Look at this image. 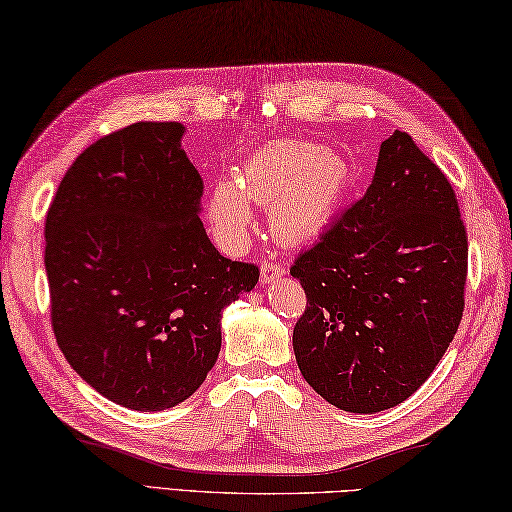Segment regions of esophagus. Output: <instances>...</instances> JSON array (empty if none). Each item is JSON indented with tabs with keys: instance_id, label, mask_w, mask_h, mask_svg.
<instances>
[{
	"instance_id": "obj_1",
	"label": "esophagus",
	"mask_w": 512,
	"mask_h": 512,
	"mask_svg": "<svg viewBox=\"0 0 512 512\" xmlns=\"http://www.w3.org/2000/svg\"><path fill=\"white\" fill-rule=\"evenodd\" d=\"M285 274V267L281 263H276V260H263L260 263V283H272L276 278H281Z\"/></svg>"
}]
</instances>
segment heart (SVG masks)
Here are the masks:
<instances>
[{
  "label": "heart",
  "mask_w": 512,
  "mask_h": 512,
  "mask_svg": "<svg viewBox=\"0 0 512 512\" xmlns=\"http://www.w3.org/2000/svg\"><path fill=\"white\" fill-rule=\"evenodd\" d=\"M352 182L350 162L316 142L278 140L258 149L236 180L218 182L211 214L227 234H243L252 207H269V225L287 245L314 240L330 225Z\"/></svg>",
  "instance_id": "b5f03b06"
}]
</instances>
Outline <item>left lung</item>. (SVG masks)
Returning a JSON list of instances; mask_svg holds the SVG:
<instances>
[{"label": "left lung", "mask_w": 512, "mask_h": 512, "mask_svg": "<svg viewBox=\"0 0 512 512\" xmlns=\"http://www.w3.org/2000/svg\"><path fill=\"white\" fill-rule=\"evenodd\" d=\"M301 374L332 406L372 414L426 383L464 316L468 234L455 189L406 131L381 144L361 200L298 254Z\"/></svg>", "instance_id": "left-lung-1"}]
</instances>
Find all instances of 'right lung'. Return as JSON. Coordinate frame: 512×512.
<instances>
[{"label":"right lung","instance_id":"obj_1","mask_svg":"<svg viewBox=\"0 0 512 512\" xmlns=\"http://www.w3.org/2000/svg\"><path fill=\"white\" fill-rule=\"evenodd\" d=\"M182 133L178 122H136L93 142L44 227L57 345L102 397L142 412L200 388L220 352V314L260 274L207 238Z\"/></svg>","mask_w":512,"mask_h":512}]
</instances>
